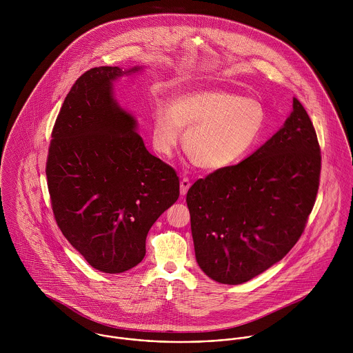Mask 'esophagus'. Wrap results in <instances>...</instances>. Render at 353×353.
<instances>
[{"label":"esophagus","instance_id":"esophagus-1","mask_svg":"<svg viewBox=\"0 0 353 353\" xmlns=\"http://www.w3.org/2000/svg\"><path fill=\"white\" fill-rule=\"evenodd\" d=\"M190 185H192V183H190L189 178H182V179H181V194H182V196H185V194L188 193Z\"/></svg>","mask_w":353,"mask_h":353}]
</instances>
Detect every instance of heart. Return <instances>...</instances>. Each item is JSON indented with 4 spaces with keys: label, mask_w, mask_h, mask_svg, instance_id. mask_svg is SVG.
<instances>
[{
    "label": "heart",
    "mask_w": 353,
    "mask_h": 353,
    "mask_svg": "<svg viewBox=\"0 0 353 353\" xmlns=\"http://www.w3.org/2000/svg\"><path fill=\"white\" fill-rule=\"evenodd\" d=\"M265 108L252 98L208 88L176 95L170 105H156L152 143L160 154L176 147L186 129L183 148L203 170H223L242 161L261 137Z\"/></svg>",
    "instance_id": "b5f03b06"
}]
</instances>
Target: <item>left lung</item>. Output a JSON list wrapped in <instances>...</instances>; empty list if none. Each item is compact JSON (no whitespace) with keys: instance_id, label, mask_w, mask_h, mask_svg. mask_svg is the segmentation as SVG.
I'll list each match as a JSON object with an SVG mask.
<instances>
[{"instance_id":"1","label":"left lung","mask_w":353,"mask_h":353,"mask_svg":"<svg viewBox=\"0 0 353 353\" xmlns=\"http://www.w3.org/2000/svg\"><path fill=\"white\" fill-rule=\"evenodd\" d=\"M321 176V148L301 101L243 161L189 189L196 259L221 284L252 280L287 255L305 228Z\"/></svg>"}]
</instances>
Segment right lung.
I'll return each mask as SVG.
<instances>
[{
    "label": "right lung",
    "mask_w": 353,
    "mask_h": 353,
    "mask_svg": "<svg viewBox=\"0 0 353 353\" xmlns=\"http://www.w3.org/2000/svg\"><path fill=\"white\" fill-rule=\"evenodd\" d=\"M118 66L87 70L51 132L46 161L55 221L95 269L122 273L145 255L148 231L179 197L175 170L147 151L134 118L112 98Z\"/></svg>",
    "instance_id": "1"
}]
</instances>
